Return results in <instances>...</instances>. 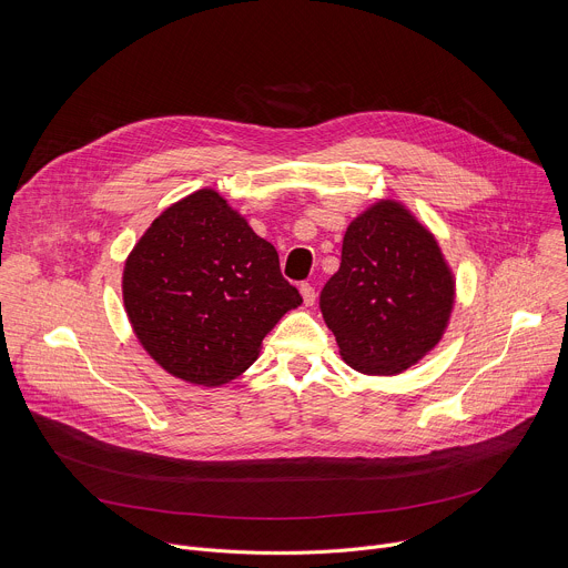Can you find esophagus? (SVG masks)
Instances as JSON below:
<instances>
[{"mask_svg": "<svg viewBox=\"0 0 568 568\" xmlns=\"http://www.w3.org/2000/svg\"><path fill=\"white\" fill-rule=\"evenodd\" d=\"M301 296H303V305H314V298H316V292L310 283H301Z\"/></svg>", "mask_w": 568, "mask_h": 568, "instance_id": "esophagus-1", "label": "esophagus"}]
</instances>
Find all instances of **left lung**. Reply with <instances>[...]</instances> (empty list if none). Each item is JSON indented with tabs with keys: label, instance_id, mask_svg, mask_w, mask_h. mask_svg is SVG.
Returning a JSON list of instances; mask_svg holds the SVG:
<instances>
[{
	"label": "left lung",
	"instance_id": "8db88e82",
	"mask_svg": "<svg viewBox=\"0 0 568 568\" xmlns=\"http://www.w3.org/2000/svg\"><path fill=\"white\" fill-rule=\"evenodd\" d=\"M452 305L454 278L436 237L393 200L351 222L342 265L318 296L342 357L366 375H395L427 355Z\"/></svg>",
	"mask_w": 568,
	"mask_h": 568
}]
</instances>
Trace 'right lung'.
<instances>
[{"instance_id": "add662e5", "label": "right lung", "mask_w": 568, "mask_h": 568, "mask_svg": "<svg viewBox=\"0 0 568 568\" xmlns=\"http://www.w3.org/2000/svg\"><path fill=\"white\" fill-rule=\"evenodd\" d=\"M136 339L175 377L220 386L245 373L278 318L303 303L272 242L211 189L175 202L123 270Z\"/></svg>"}]
</instances>
